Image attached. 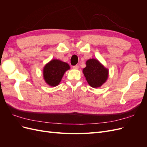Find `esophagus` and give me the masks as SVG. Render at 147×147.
<instances>
[{
    "instance_id": "esophagus-1",
    "label": "esophagus",
    "mask_w": 147,
    "mask_h": 147,
    "mask_svg": "<svg viewBox=\"0 0 147 147\" xmlns=\"http://www.w3.org/2000/svg\"><path fill=\"white\" fill-rule=\"evenodd\" d=\"M78 68H79V67H78V65H74V66H73V69H78Z\"/></svg>"
}]
</instances>
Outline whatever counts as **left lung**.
Listing matches in <instances>:
<instances>
[{"label": "left lung", "instance_id": "left-lung-1", "mask_svg": "<svg viewBox=\"0 0 147 147\" xmlns=\"http://www.w3.org/2000/svg\"><path fill=\"white\" fill-rule=\"evenodd\" d=\"M86 65L83 72L88 84L92 88L101 86L108 78V69L96 59L88 60Z\"/></svg>", "mask_w": 147, "mask_h": 147}]
</instances>
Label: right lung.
Here are the masks:
<instances>
[{
    "label": "right lung",
    "mask_w": 147,
    "mask_h": 147,
    "mask_svg": "<svg viewBox=\"0 0 147 147\" xmlns=\"http://www.w3.org/2000/svg\"><path fill=\"white\" fill-rule=\"evenodd\" d=\"M70 69L69 65L58 59H53L43 68V75L45 82L51 86L58 85L64 73Z\"/></svg>",
    "instance_id": "right-lung-1"
}]
</instances>
